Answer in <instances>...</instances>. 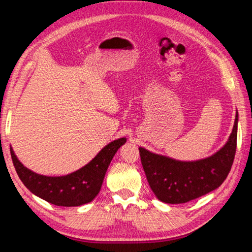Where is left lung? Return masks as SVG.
<instances>
[{"label":"left lung","instance_id":"obj_1","mask_svg":"<svg viewBox=\"0 0 252 252\" xmlns=\"http://www.w3.org/2000/svg\"><path fill=\"white\" fill-rule=\"evenodd\" d=\"M238 121L237 111L232 132L225 145L210 157L198 160H177L139 147L143 170L156 197L168 204H183L221 186L233 163Z\"/></svg>","mask_w":252,"mask_h":252}]
</instances>
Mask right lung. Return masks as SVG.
Wrapping results in <instances>:
<instances>
[{
  "label": "right lung",
  "instance_id": "right-lung-1",
  "mask_svg": "<svg viewBox=\"0 0 252 252\" xmlns=\"http://www.w3.org/2000/svg\"><path fill=\"white\" fill-rule=\"evenodd\" d=\"M126 138H120L106 145L81 169L65 176H45L30 170L15 156L12 147L11 157L18 176L35 196L57 206H79L90 203L101 190L109 165Z\"/></svg>",
  "mask_w": 252,
  "mask_h": 252
}]
</instances>
